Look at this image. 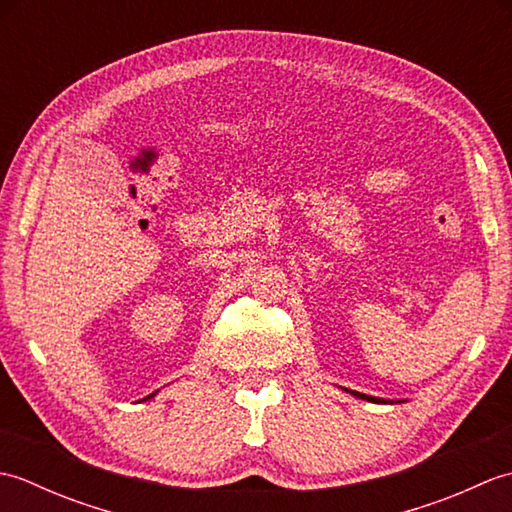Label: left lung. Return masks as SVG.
Masks as SVG:
<instances>
[{
	"instance_id": "left-lung-1",
	"label": "left lung",
	"mask_w": 512,
	"mask_h": 512,
	"mask_svg": "<svg viewBox=\"0 0 512 512\" xmlns=\"http://www.w3.org/2000/svg\"><path fill=\"white\" fill-rule=\"evenodd\" d=\"M350 391V389H347ZM352 396H356V398H363V400H369V402H387V400H383V398H374V396H367V394H361V391H350Z\"/></svg>"
}]
</instances>
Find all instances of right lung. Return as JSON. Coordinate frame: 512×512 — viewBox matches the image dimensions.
I'll return each instance as SVG.
<instances>
[{
	"label": "right lung",
	"mask_w": 512,
	"mask_h": 512,
	"mask_svg": "<svg viewBox=\"0 0 512 512\" xmlns=\"http://www.w3.org/2000/svg\"><path fill=\"white\" fill-rule=\"evenodd\" d=\"M151 396H154V394H151ZM151 396H147V398H145V400H149V398H151Z\"/></svg>",
	"instance_id": "obj_1"
}]
</instances>
